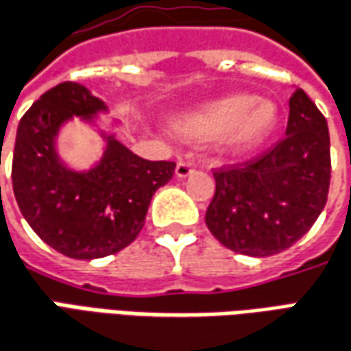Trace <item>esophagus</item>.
Segmentation results:
<instances>
[{
    "label": "esophagus",
    "instance_id": "obj_1",
    "mask_svg": "<svg viewBox=\"0 0 351 351\" xmlns=\"http://www.w3.org/2000/svg\"><path fill=\"white\" fill-rule=\"evenodd\" d=\"M193 173V165L192 163H186V161H178V165L175 169V175L178 178H186Z\"/></svg>",
    "mask_w": 351,
    "mask_h": 351
}]
</instances>
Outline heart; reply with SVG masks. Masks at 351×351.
I'll use <instances>...</instances> for the list:
<instances>
[{"label":"heart","mask_w":351,"mask_h":351,"mask_svg":"<svg viewBox=\"0 0 351 351\" xmlns=\"http://www.w3.org/2000/svg\"><path fill=\"white\" fill-rule=\"evenodd\" d=\"M278 119V106L271 100L234 93L176 114L173 129L184 141H218L220 150L228 156H243L274 133Z\"/></svg>","instance_id":"obj_1"}]
</instances>
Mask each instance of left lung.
<instances>
[{"mask_svg":"<svg viewBox=\"0 0 351 351\" xmlns=\"http://www.w3.org/2000/svg\"><path fill=\"white\" fill-rule=\"evenodd\" d=\"M215 182L205 222L220 243L249 256L285 251L313 226L327 203V119L296 89L289 100L285 136L243 167L217 171Z\"/></svg>","mask_w":351,"mask_h":351,"instance_id":"8db88e82","label":"left lung"}]
</instances>
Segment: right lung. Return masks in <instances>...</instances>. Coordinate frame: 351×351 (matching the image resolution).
<instances>
[{"instance_id":"right-lung-1","label":"right lung","mask_w":351,"mask_h":351,"mask_svg":"<svg viewBox=\"0 0 351 351\" xmlns=\"http://www.w3.org/2000/svg\"><path fill=\"white\" fill-rule=\"evenodd\" d=\"M106 102L64 82L39 97L16 129L13 192L22 217L55 251L93 261L121 251L141 234L152 195L175 175L173 161H148L99 129L104 150L89 169L68 167L58 154L60 129L73 117L97 125Z\"/></svg>"}]
</instances>
